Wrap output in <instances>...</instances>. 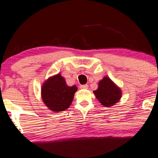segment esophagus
I'll return each instance as SVG.
<instances>
[{"label": "esophagus", "instance_id": "1", "mask_svg": "<svg viewBox=\"0 0 158 158\" xmlns=\"http://www.w3.org/2000/svg\"><path fill=\"white\" fill-rule=\"evenodd\" d=\"M80 88L83 89H88V85L87 84L81 85V86H80Z\"/></svg>", "mask_w": 158, "mask_h": 158}]
</instances>
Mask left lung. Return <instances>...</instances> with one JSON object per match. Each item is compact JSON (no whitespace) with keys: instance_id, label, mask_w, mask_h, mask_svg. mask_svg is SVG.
<instances>
[{"instance_id":"obj_1","label":"left lung","mask_w":158,"mask_h":158,"mask_svg":"<svg viewBox=\"0 0 158 158\" xmlns=\"http://www.w3.org/2000/svg\"><path fill=\"white\" fill-rule=\"evenodd\" d=\"M98 102L104 107H111L122 97V91L108 77L99 81L98 88L93 92Z\"/></svg>"}]
</instances>
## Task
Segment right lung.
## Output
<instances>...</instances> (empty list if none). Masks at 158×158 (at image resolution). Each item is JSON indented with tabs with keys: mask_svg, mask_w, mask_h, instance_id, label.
Returning <instances> with one entry per match:
<instances>
[{
	"mask_svg": "<svg viewBox=\"0 0 158 158\" xmlns=\"http://www.w3.org/2000/svg\"><path fill=\"white\" fill-rule=\"evenodd\" d=\"M77 89L76 86H69L64 77L57 74L49 77L42 85V101L49 110L61 112L69 107Z\"/></svg>",
	"mask_w": 158,
	"mask_h": 158,
	"instance_id": "add662e5",
	"label": "right lung"
}]
</instances>
